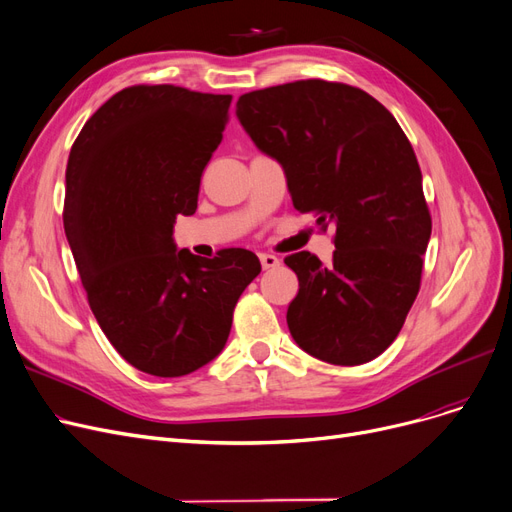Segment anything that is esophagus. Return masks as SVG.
<instances>
[{"mask_svg":"<svg viewBox=\"0 0 512 512\" xmlns=\"http://www.w3.org/2000/svg\"><path fill=\"white\" fill-rule=\"evenodd\" d=\"M259 261L263 265V270H274L280 265V259L276 255H270V253H259Z\"/></svg>","mask_w":512,"mask_h":512,"instance_id":"34e87169","label":"esophagus"}]
</instances>
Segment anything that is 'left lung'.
Wrapping results in <instances>:
<instances>
[{"label":"left lung","instance_id":"1","mask_svg":"<svg viewBox=\"0 0 512 512\" xmlns=\"http://www.w3.org/2000/svg\"><path fill=\"white\" fill-rule=\"evenodd\" d=\"M255 146L276 159L299 213L335 226L332 265L307 251L284 259L299 278L286 324L314 358L358 366L399 335L418 295L431 213L412 144L360 87L293 81L238 98Z\"/></svg>","mask_w":512,"mask_h":512}]
</instances>
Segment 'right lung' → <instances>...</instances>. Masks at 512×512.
<instances>
[{"label":"right lung","mask_w":512,"mask_h":512,"mask_svg":"<svg viewBox=\"0 0 512 512\" xmlns=\"http://www.w3.org/2000/svg\"><path fill=\"white\" fill-rule=\"evenodd\" d=\"M232 96L131 85L87 119L66 165L64 232L94 316L133 368L184 376L224 349L255 253L177 251Z\"/></svg>","instance_id":"right-lung-1"}]
</instances>
